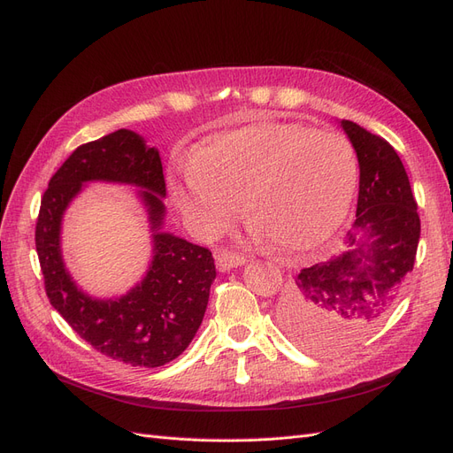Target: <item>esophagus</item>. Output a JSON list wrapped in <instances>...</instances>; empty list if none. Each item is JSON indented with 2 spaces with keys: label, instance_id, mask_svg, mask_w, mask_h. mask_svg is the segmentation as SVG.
Here are the masks:
<instances>
[{
  "label": "esophagus",
  "instance_id": "1",
  "mask_svg": "<svg viewBox=\"0 0 453 453\" xmlns=\"http://www.w3.org/2000/svg\"><path fill=\"white\" fill-rule=\"evenodd\" d=\"M215 263H217L219 270L228 272L232 268L242 266L245 263V258L242 255L234 253V251H230V250H221V251H217V255H215Z\"/></svg>",
  "mask_w": 453,
  "mask_h": 453
}]
</instances>
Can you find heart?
Segmentation results:
<instances>
[{"mask_svg":"<svg viewBox=\"0 0 453 453\" xmlns=\"http://www.w3.org/2000/svg\"><path fill=\"white\" fill-rule=\"evenodd\" d=\"M355 185L357 158L344 135L273 119L208 135L170 180L177 210L195 234L223 232L243 195L253 234L270 236L285 253L331 238L348 215Z\"/></svg>","mask_w":453,"mask_h":453,"instance_id":"obj_1","label":"heart"}]
</instances>
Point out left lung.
<instances>
[{
    "label": "left lung",
    "instance_id": "8db88e82",
    "mask_svg": "<svg viewBox=\"0 0 453 453\" xmlns=\"http://www.w3.org/2000/svg\"><path fill=\"white\" fill-rule=\"evenodd\" d=\"M359 160V198L346 251L298 272L280 321L300 344L340 353L386 319L414 268L419 215L396 150L357 122L340 120Z\"/></svg>",
    "mask_w": 453,
    "mask_h": 453
}]
</instances>
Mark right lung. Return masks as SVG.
Listing matches in <instances>:
<instances>
[{
  "label": "right lung",
  "mask_w": 453,
  "mask_h": 453,
  "mask_svg": "<svg viewBox=\"0 0 453 453\" xmlns=\"http://www.w3.org/2000/svg\"><path fill=\"white\" fill-rule=\"evenodd\" d=\"M88 182L136 188L148 213L154 253L142 282L127 296L96 299L65 268L61 223ZM166 181L157 147L120 128L77 147L50 177L41 200L35 248L52 308L73 331L107 357L132 366H162L188 348L202 325L215 280L211 251L164 230Z\"/></svg>",
  "instance_id": "right-lung-1"
}]
</instances>
